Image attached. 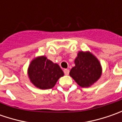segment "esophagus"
Returning a JSON list of instances; mask_svg holds the SVG:
<instances>
[{
    "label": "esophagus",
    "instance_id": "1",
    "mask_svg": "<svg viewBox=\"0 0 122 122\" xmlns=\"http://www.w3.org/2000/svg\"><path fill=\"white\" fill-rule=\"evenodd\" d=\"M64 74L66 75H68V74H69V70L68 69H64Z\"/></svg>",
    "mask_w": 122,
    "mask_h": 122
}]
</instances>
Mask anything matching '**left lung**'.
I'll return each mask as SVG.
<instances>
[{
	"label": "left lung",
	"instance_id": "1",
	"mask_svg": "<svg viewBox=\"0 0 122 122\" xmlns=\"http://www.w3.org/2000/svg\"><path fill=\"white\" fill-rule=\"evenodd\" d=\"M75 64V66L70 71V76L81 87L90 86L101 77V64L90 52L79 51Z\"/></svg>",
	"mask_w": 122,
	"mask_h": 122
}]
</instances>
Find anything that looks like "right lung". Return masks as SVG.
Instances as JSON below:
<instances>
[{
    "instance_id": "1",
    "label": "right lung",
    "mask_w": 122,
    "mask_h": 122,
    "mask_svg": "<svg viewBox=\"0 0 122 122\" xmlns=\"http://www.w3.org/2000/svg\"><path fill=\"white\" fill-rule=\"evenodd\" d=\"M30 81L40 89H50L64 75L58 64L53 63L45 56L34 59L28 68Z\"/></svg>"
}]
</instances>
